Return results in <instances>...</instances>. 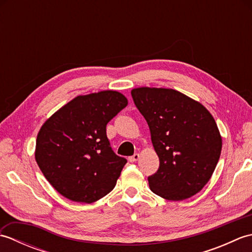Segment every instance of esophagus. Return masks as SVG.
Returning <instances> with one entry per match:
<instances>
[{"label":"esophagus","instance_id":"obj_1","mask_svg":"<svg viewBox=\"0 0 252 252\" xmlns=\"http://www.w3.org/2000/svg\"><path fill=\"white\" fill-rule=\"evenodd\" d=\"M138 159H140V154H134L133 156L129 157V161L130 162H135V161H137Z\"/></svg>","mask_w":252,"mask_h":252}]
</instances>
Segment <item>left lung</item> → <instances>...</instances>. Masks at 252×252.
I'll return each instance as SVG.
<instances>
[{"label": "left lung", "instance_id": "obj_1", "mask_svg": "<svg viewBox=\"0 0 252 252\" xmlns=\"http://www.w3.org/2000/svg\"><path fill=\"white\" fill-rule=\"evenodd\" d=\"M131 94L147 121L159 158L158 171L148 178L149 189L172 201L199 192L222 151V136L210 111L173 89L141 87Z\"/></svg>", "mask_w": 252, "mask_h": 252}]
</instances>
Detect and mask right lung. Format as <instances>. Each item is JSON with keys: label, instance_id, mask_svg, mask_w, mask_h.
<instances>
[{"label": "right lung", "instance_id": "1", "mask_svg": "<svg viewBox=\"0 0 252 252\" xmlns=\"http://www.w3.org/2000/svg\"><path fill=\"white\" fill-rule=\"evenodd\" d=\"M126 105L112 90L79 95L42 125L35 161L61 195L92 203L114 189L126 160L112 152L106 126Z\"/></svg>", "mask_w": 252, "mask_h": 252}]
</instances>
